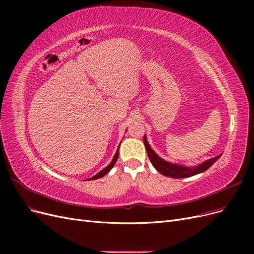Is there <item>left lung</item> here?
<instances>
[{"mask_svg": "<svg viewBox=\"0 0 254 254\" xmlns=\"http://www.w3.org/2000/svg\"><path fill=\"white\" fill-rule=\"evenodd\" d=\"M143 142L145 144L146 151H147V155L149 157V160H150L151 164L153 165V167H155L159 173H161L166 177H171V178H188V177L201 174V173L205 172L207 168H210L221 156V153H220V155H218L217 157H214L212 159L203 161L202 163L198 164V165L187 166V165H182V164L168 162V161H165L164 159L159 157L157 153L153 151V149L150 147V145L147 142V137H146V134L144 135Z\"/></svg>", "mask_w": 254, "mask_h": 254, "instance_id": "1", "label": "left lung"}]
</instances>
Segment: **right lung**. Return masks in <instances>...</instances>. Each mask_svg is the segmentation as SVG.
<instances>
[{
	"instance_id": "obj_1",
	"label": "right lung",
	"mask_w": 254,
	"mask_h": 254,
	"mask_svg": "<svg viewBox=\"0 0 254 254\" xmlns=\"http://www.w3.org/2000/svg\"><path fill=\"white\" fill-rule=\"evenodd\" d=\"M120 144H121V143H120ZM119 149H120V145H119L118 150H117V152H115V155H114V157H113L112 161L110 162V164H109V165H107V166L104 168V170H102L101 172L97 173L95 176L91 177V178H89L88 180H95V179H99V178H102V177H104L106 174H108V173L112 170V167L114 166V164L117 163V160H118V158H119Z\"/></svg>"
}]
</instances>
